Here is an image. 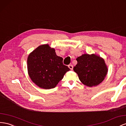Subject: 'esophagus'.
<instances>
[{
    "instance_id": "esophagus-1",
    "label": "esophagus",
    "mask_w": 126,
    "mask_h": 126,
    "mask_svg": "<svg viewBox=\"0 0 126 126\" xmlns=\"http://www.w3.org/2000/svg\"><path fill=\"white\" fill-rule=\"evenodd\" d=\"M68 67L70 69V70H72L73 69V66L71 65V64H70V65L68 66Z\"/></svg>"
}]
</instances>
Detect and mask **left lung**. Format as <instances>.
<instances>
[{"label": "left lung", "mask_w": 126, "mask_h": 126, "mask_svg": "<svg viewBox=\"0 0 126 126\" xmlns=\"http://www.w3.org/2000/svg\"><path fill=\"white\" fill-rule=\"evenodd\" d=\"M74 67L80 81L88 87L98 85L106 77L108 67L103 58L96 54H83L76 58Z\"/></svg>", "instance_id": "8db88e82"}]
</instances>
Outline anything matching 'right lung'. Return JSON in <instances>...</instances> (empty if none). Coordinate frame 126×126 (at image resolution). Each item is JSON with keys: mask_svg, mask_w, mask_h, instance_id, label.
I'll use <instances>...</instances> for the list:
<instances>
[{"mask_svg": "<svg viewBox=\"0 0 126 126\" xmlns=\"http://www.w3.org/2000/svg\"><path fill=\"white\" fill-rule=\"evenodd\" d=\"M53 47L48 44L37 47L28 57V74L31 79L39 87L51 89L55 87L70 69L63 63Z\"/></svg>", "mask_w": 126, "mask_h": 126, "instance_id": "add662e5", "label": "right lung"}]
</instances>
